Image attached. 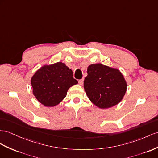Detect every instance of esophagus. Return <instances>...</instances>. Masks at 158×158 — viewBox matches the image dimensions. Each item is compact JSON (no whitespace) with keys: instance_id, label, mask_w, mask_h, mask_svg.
<instances>
[{"instance_id":"obj_1","label":"esophagus","mask_w":158,"mask_h":158,"mask_svg":"<svg viewBox=\"0 0 158 158\" xmlns=\"http://www.w3.org/2000/svg\"><path fill=\"white\" fill-rule=\"evenodd\" d=\"M83 81H84V79H83L79 80V84L80 85H82L83 84Z\"/></svg>"}]
</instances>
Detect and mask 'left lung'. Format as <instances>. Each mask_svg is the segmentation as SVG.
<instances>
[{
	"label": "left lung",
	"mask_w": 158,
	"mask_h": 158,
	"mask_svg": "<svg viewBox=\"0 0 158 158\" xmlns=\"http://www.w3.org/2000/svg\"><path fill=\"white\" fill-rule=\"evenodd\" d=\"M87 72L84 89L93 103L107 109L121 102L126 92L127 83L118 69L97 63L89 66Z\"/></svg>",
	"instance_id": "obj_1"
}]
</instances>
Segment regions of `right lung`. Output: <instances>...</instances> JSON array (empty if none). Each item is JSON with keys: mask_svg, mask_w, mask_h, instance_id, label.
<instances>
[{"mask_svg": "<svg viewBox=\"0 0 158 158\" xmlns=\"http://www.w3.org/2000/svg\"><path fill=\"white\" fill-rule=\"evenodd\" d=\"M31 83L39 102L46 107H53L65 98L69 89L78 82L71 69L59 62L40 68L31 78Z\"/></svg>", "mask_w": 158, "mask_h": 158, "instance_id": "1", "label": "right lung"}]
</instances>
